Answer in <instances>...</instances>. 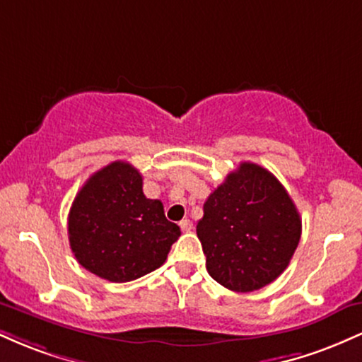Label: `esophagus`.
I'll return each mask as SVG.
<instances>
[{"instance_id": "34e87169", "label": "esophagus", "mask_w": 362, "mask_h": 362, "mask_svg": "<svg viewBox=\"0 0 362 362\" xmlns=\"http://www.w3.org/2000/svg\"><path fill=\"white\" fill-rule=\"evenodd\" d=\"M194 224L190 219H184V221H180V230L184 231V233H189V231H192Z\"/></svg>"}]
</instances>
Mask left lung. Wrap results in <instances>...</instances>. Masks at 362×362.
I'll list each match as a JSON object with an SVG mask.
<instances>
[{"label": "left lung", "instance_id": "1", "mask_svg": "<svg viewBox=\"0 0 362 362\" xmlns=\"http://www.w3.org/2000/svg\"><path fill=\"white\" fill-rule=\"evenodd\" d=\"M197 236L209 276L250 293L276 281L301 238V218L288 190L260 165L243 161L204 202Z\"/></svg>", "mask_w": 362, "mask_h": 362}]
</instances>
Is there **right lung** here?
<instances>
[{
    "instance_id": "obj_1",
    "label": "right lung",
    "mask_w": 362,
    "mask_h": 362,
    "mask_svg": "<svg viewBox=\"0 0 362 362\" xmlns=\"http://www.w3.org/2000/svg\"><path fill=\"white\" fill-rule=\"evenodd\" d=\"M71 250L86 271L129 282L163 265L180 228L163 204L143 194V177L127 161L95 172L74 197L68 216Z\"/></svg>"
}]
</instances>
